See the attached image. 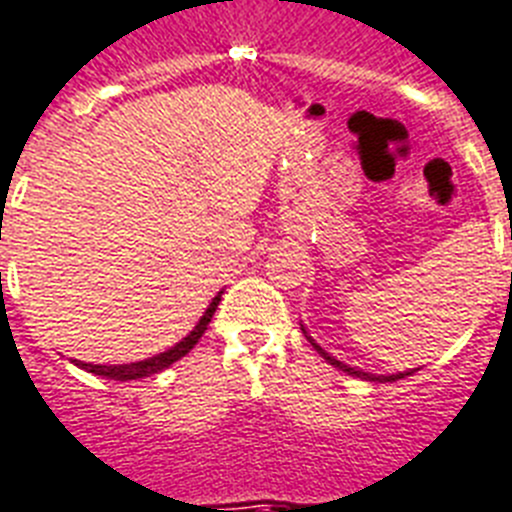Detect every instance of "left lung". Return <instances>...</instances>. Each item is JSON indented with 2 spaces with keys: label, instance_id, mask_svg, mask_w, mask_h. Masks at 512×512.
I'll list each match as a JSON object with an SVG mask.
<instances>
[{
  "label": "left lung",
  "instance_id": "left-lung-1",
  "mask_svg": "<svg viewBox=\"0 0 512 512\" xmlns=\"http://www.w3.org/2000/svg\"><path fill=\"white\" fill-rule=\"evenodd\" d=\"M301 327H303V324H301ZM303 335H306V337H308V342H311V345H314V348L319 350V353H322L324 361L332 363V366H335V369H340V371H345V374H350V377L366 379V382H395V379H405V377H408V374H413V371H416V369H408V371H398V374H371V371L356 369V366H348V363L337 361V358L332 356V353H327V350H324L322 345H319V342L314 340V337L308 335L306 327H303Z\"/></svg>",
  "mask_w": 512,
  "mask_h": 512
}]
</instances>
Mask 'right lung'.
<instances>
[{
	"mask_svg": "<svg viewBox=\"0 0 512 512\" xmlns=\"http://www.w3.org/2000/svg\"><path fill=\"white\" fill-rule=\"evenodd\" d=\"M222 293H225V290H219V293L211 298V303L206 306L204 316L198 319L196 327L190 329L183 340L175 342L172 348L164 350V353H156V356L143 358V361L114 363V366H101V363H83V361H73V363L78 366V369H86L88 374H96V377H107V379H117V382H128V379H143V377H151V374H159V371H164L167 366H172V363L180 361L183 356H188L190 350H193V345L201 340V335H204L206 327H209L211 316H214V311H217L219 301H222Z\"/></svg>",
	"mask_w": 512,
	"mask_h": 512,
	"instance_id": "add662e5",
	"label": "right lung"
}]
</instances>
